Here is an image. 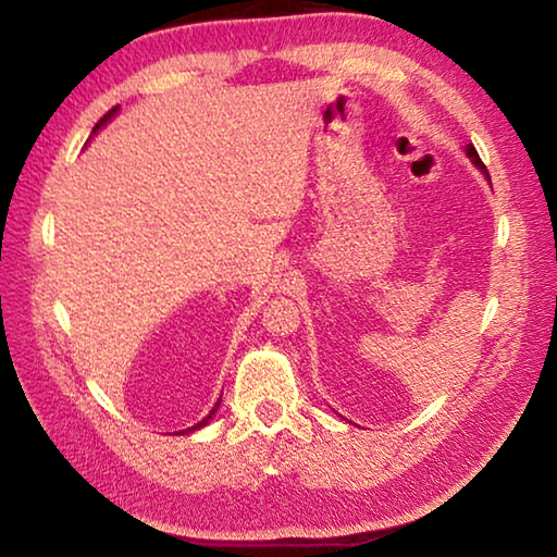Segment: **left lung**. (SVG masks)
<instances>
[{"mask_svg":"<svg viewBox=\"0 0 557 557\" xmlns=\"http://www.w3.org/2000/svg\"><path fill=\"white\" fill-rule=\"evenodd\" d=\"M467 154L471 157V162H474L479 169H484V172H486V166H484V162H482V159H479V154H476V149H474V145H469L467 147Z\"/></svg>","mask_w":557,"mask_h":557,"instance_id":"8db88e82","label":"left lung"}]
</instances>
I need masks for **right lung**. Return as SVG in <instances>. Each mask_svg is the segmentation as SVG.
Returning <instances> with one entry per match:
<instances>
[{"label":"right lung","mask_w":557,"mask_h":557,"mask_svg":"<svg viewBox=\"0 0 557 557\" xmlns=\"http://www.w3.org/2000/svg\"><path fill=\"white\" fill-rule=\"evenodd\" d=\"M115 110H117V108H112V110H110V112H108V115H102V120H100V122H98V125H96V129H98V127H100V125H102V122H106V120H108V117H112V115H115ZM219 405H221V400H219V403H215V408H213V410H211V412H209V414H206V418H203V420H201V422H199V425H194V428H188V432H191V430H199V428H203V425H206V422H209V420H211V418H213V412H215V410H219Z\"/></svg>","instance_id":"1"}]
</instances>
